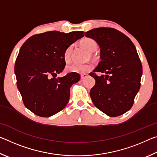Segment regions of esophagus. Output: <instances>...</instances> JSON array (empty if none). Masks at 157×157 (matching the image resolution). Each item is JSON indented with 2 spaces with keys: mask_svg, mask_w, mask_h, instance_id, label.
Instances as JSON below:
<instances>
[{
  "mask_svg": "<svg viewBox=\"0 0 157 157\" xmlns=\"http://www.w3.org/2000/svg\"><path fill=\"white\" fill-rule=\"evenodd\" d=\"M87 77H88V75H87V74H82L80 75V78L82 79H84L86 78H87Z\"/></svg>",
  "mask_w": 157,
  "mask_h": 157,
  "instance_id": "1",
  "label": "esophagus"
}]
</instances>
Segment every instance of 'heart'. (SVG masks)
I'll use <instances>...</instances> for the list:
<instances>
[{"instance_id": "1", "label": "heart", "mask_w": 157, "mask_h": 157, "mask_svg": "<svg viewBox=\"0 0 157 157\" xmlns=\"http://www.w3.org/2000/svg\"><path fill=\"white\" fill-rule=\"evenodd\" d=\"M80 44L82 46H83L89 52H94L98 48L97 42L91 38H84L81 40ZM73 48V45H71L65 50L64 53H63V58H64L65 62H68L70 61ZM92 68L93 66L90 64V63H86V64H77V63H74V64L68 66L66 67V71L69 73H85L91 71Z\"/></svg>"}]
</instances>
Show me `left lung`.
<instances>
[{"mask_svg": "<svg viewBox=\"0 0 157 157\" xmlns=\"http://www.w3.org/2000/svg\"><path fill=\"white\" fill-rule=\"evenodd\" d=\"M84 34L100 48L101 61L89 74L95 80L90 91L92 102L109 116H121L132 108L140 89L143 68L136 47L113 28H94ZM95 72L104 75L98 76Z\"/></svg>", "mask_w": 157, "mask_h": 157, "instance_id": "8db88e82", "label": "left lung"}]
</instances>
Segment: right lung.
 I'll return each instance as SVG.
<instances>
[{
  "label": "right lung",
  "instance_id": "right-lung-1",
  "mask_svg": "<svg viewBox=\"0 0 157 157\" xmlns=\"http://www.w3.org/2000/svg\"><path fill=\"white\" fill-rule=\"evenodd\" d=\"M83 36V31L46 32L32 36L21 46L14 66L17 88L25 107L34 114L50 117L68 104L71 86L80 75L56 77L65 67V50Z\"/></svg>",
  "mask_w": 157,
  "mask_h": 157
}]
</instances>
